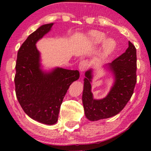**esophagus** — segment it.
<instances>
[{"mask_svg": "<svg viewBox=\"0 0 151 151\" xmlns=\"http://www.w3.org/2000/svg\"><path fill=\"white\" fill-rule=\"evenodd\" d=\"M88 67V61L87 60H83L80 61L79 64V69L81 71H85L86 69H87Z\"/></svg>", "mask_w": 151, "mask_h": 151, "instance_id": "1", "label": "esophagus"}]
</instances>
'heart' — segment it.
<instances>
[{
	"label": "heart",
	"instance_id": "obj_1",
	"mask_svg": "<svg viewBox=\"0 0 151 151\" xmlns=\"http://www.w3.org/2000/svg\"><path fill=\"white\" fill-rule=\"evenodd\" d=\"M91 40L92 42L95 45H99L101 44L106 38V36L104 33L100 31H91L89 34ZM116 46V43H115V40L113 39L109 38L106 39L103 43V47H102V53L103 55H108L109 54L112 52L114 50Z\"/></svg>",
	"mask_w": 151,
	"mask_h": 151
}]
</instances>
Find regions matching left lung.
Listing matches in <instances>:
<instances>
[{"instance_id": "1", "label": "left lung", "mask_w": 151, "mask_h": 151, "mask_svg": "<svg viewBox=\"0 0 151 151\" xmlns=\"http://www.w3.org/2000/svg\"><path fill=\"white\" fill-rule=\"evenodd\" d=\"M115 82L106 98L96 100L91 92V70L85 73L82 102L86 117L91 121L109 118L118 114L133 94L137 82L136 48L129 42V47L121 55L109 64Z\"/></svg>"}]
</instances>
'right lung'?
<instances>
[{
  "instance_id": "obj_1",
  "label": "right lung",
  "mask_w": 151,
  "mask_h": 151,
  "mask_svg": "<svg viewBox=\"0 0 151 151\" xmlns=\"http://www.w3.org/2000/svg\"><path fill=\"white\" fill-rule=\"evenodd\" d=\"M53 24L40 27L22 43L18 51L14 78L16 98L24 113L49 125L56 123L64 97L72 82L80 77L78 70L57 68L49 73L40 70L36 43Z\"/></svg>"
}]
</instances>
